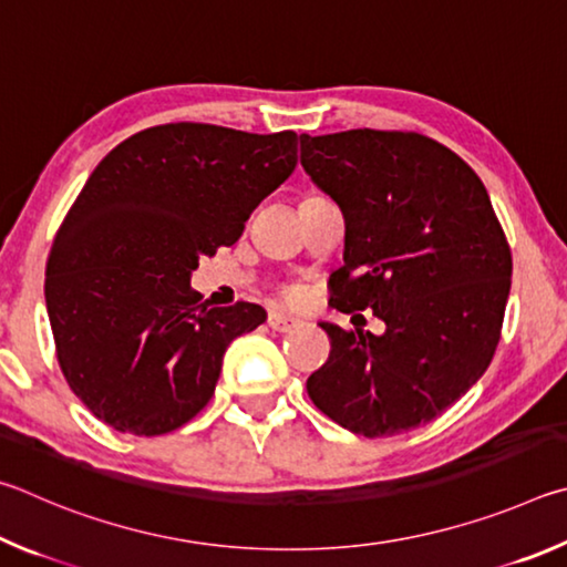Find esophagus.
Instances as JSON below:
<instances>
[{"label":"esophagus","instance_id":"obj_1","mask_svg":"<svg viewBox=\"0 0 567 567\" xmlns=\"http://www.w3.org/2000/svg\"><path fill=\"white\" fill-rule=\"evenodd\" d=\"M268 326H271V329L278 331V333H291L293 329H299L301 321L293 319V316H289V313H284V311H271V313H268Z\"/></svg>","mask_w":567,"mask_h":567}]
</instances>
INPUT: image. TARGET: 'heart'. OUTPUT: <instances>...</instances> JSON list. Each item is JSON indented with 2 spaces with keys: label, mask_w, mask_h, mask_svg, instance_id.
I'll list each match as a JSON object with an SVG mask.
<instances>
[{
  "label": "heart",
  "mask_w": 567,
  "mask_h": 567,
  "mask_svg": "<svg viewBox=\"0 0 567 567\" xmlns=\"http://www.w3.org/2000/svg\"><path fill=\"white\" fill-rule=\"evenodd\" d=\"M299 289H296V286H291V289H286L284 291V296H286V299H289V301H296V299H299Z\"/></svg>",
  "instance_id": "1"
}]
</instances>
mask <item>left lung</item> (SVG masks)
<instances>
[{"label": "left lung", "mask_w": 567, "mask_h": 567, "mask_svg": "<svg viewBox=\"0 0 567 567\" xmlns=\"http://www.w3.org/2000/svg\"><path fill=\"white\" fill-rule=\"evenodd\" d=\"M301 164L346 218L331 306L385 323L383 336L321 323L331 353L306 391L365 439L431 423L501 341L513 258L488 192L458 154L415 132L303 134Z\"/></svg>", "instance_id": "1"}]
</instances>
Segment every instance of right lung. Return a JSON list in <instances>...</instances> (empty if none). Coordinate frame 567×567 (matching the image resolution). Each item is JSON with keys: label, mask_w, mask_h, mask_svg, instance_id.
I'll return each mask as SVG.
<instances>
[{"label": "right lung", "mask_w": 567, "mask_h": 567, "mask_svg": "<svg viewBox=\"0 0 567 567\" xmlns=\"http://www.w3.org/2000/svg\"><path fill=\"white\" fill-rule=\"evenodd\" d=\"M296 132L162 124L114 146L54 236L44 299L69 389L114 431L162 435L212 401L256 303H198L192 271L296 168Z\"/></svg>", "instance_id": "1"}]
</instances>
